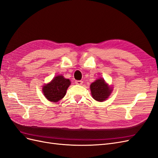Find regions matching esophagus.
Listing matches in <instances>:
<instances>
[{
	"instance_id": "1",
	"label": "esophagus",
	"mask_w": 158,
	"mask_h": 158,
	"mask_svg": "<svg viewBox=\"0 0 158 158\" xmlns=\"http://www.w3.org/2000/svg\"><path fill=\"white\" fill-rule=\"evenodd\" d=\"M82 83H83V82H82V81H81V80H76V81H75V84H76L82 85Z\"/></svg>"
}]
</instances>
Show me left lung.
Returning <instances> with one entry per match:
<instances>
[{
  "instance_id": "8db88e82",
  "label": "left lung",
  "mask_w": 158,
  "mask_h": 158,
  "mask_svg": "<svg viewBox=\"0 0 158 158\" xmlns=\"http://www.w3.org/2000/svg\"><path fill=\"white\" fill-rule=\"evenodd\" d=\"M90 89L93 98L100 102L106 100L113 91L111 87L109 86L103 78H99L92 83Z\"/></svg>"
}]
</instances>
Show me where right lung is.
<instances>
[{"label":"right lung","mask_w":158,"mask_h":158,"mask_svg":"<svg viewBox=\"0 0 158 158\" xmlns=\"http://www.w3.org/2000/svg\"><path fill=\"white\" fill-rule=\"evenodd\" d=\"M70 84V80L64 78L63 76H56L49 83L43 86L42 91L49 102H58L64 97Z\"/></svg>","instance_id":"add662e5"}]
</instances>
